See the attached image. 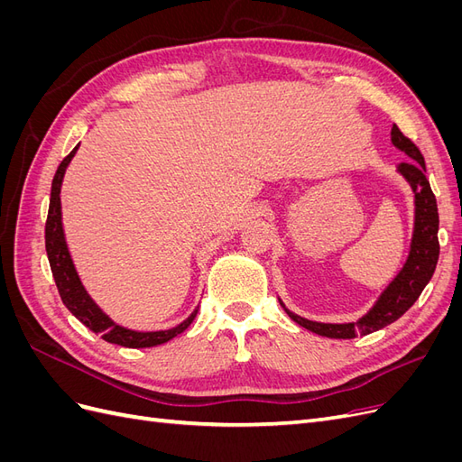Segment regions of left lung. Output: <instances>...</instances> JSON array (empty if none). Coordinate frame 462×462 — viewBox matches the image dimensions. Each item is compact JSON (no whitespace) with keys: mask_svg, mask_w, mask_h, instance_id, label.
<instances>
[{"mask_svg":"<svg viewBox=\"0 0 462 462\" xmlns=\"http://www.w3.org/2000/svg\"><path fill=\"white\" fill-rule=\"evenodd\" d=\"M391 141L411 158L409 162H402L399 165L401 175L409 180L416 194V219L409 260L399 272V275L391 282V285L383 291L380 300L374 304V309L365 318L355 321V324H319V321L304 319L289 312L282 302L292 321H297L299 326L312 333L321 335V337L355 339L358 335H368L393 324L422 295L424 287L430 283L433 272H436L439 258V214L436 197H433L430 180L426 179L424 156L411 138L401 133L397 125L391 127Z\"/></svg>","mask_w":462,"mask_h":462,"instance_id":"obj_1","label":"left lung"}]
</instances>
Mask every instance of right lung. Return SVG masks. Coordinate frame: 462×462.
<instances>
[{
	"label": "right lung",
	"mask_w": 462,
	"mask_h": 462,
	"mask_svg": "<svg viewBox=\"0 0 462 462\" xmlns=\"http://www.w3.org/2000/svg\"><path fill=\"white\" fill-rule=\"evenodd\" d=\"M77 152V146L71 150L67 158L60 163L58 171H55L53 183H51V197H50V209H48V219H46V253L50 260V268L55 279V285H58L60 297L63 304L69 309L77 319H80V324H85L90 331L100 333L102 339L114 345L121 346H129V348H144V346H156L163 345L170 339L177 337L179 333H183L190 324L192 319L197 318L199 309L194 310L183 324H179L177 328L165 329V331H131L125 329L117 324H114L97 306L92 302V299L87 295L85 287L80 285L79 275L75 272V265L71 262V256H69V250L63 239V227H61V200H60V190H61V180L65 175V170L69 162L73 160Z\"/></svg>",
	"instance_id": "obj_1"
}]
</instances>
